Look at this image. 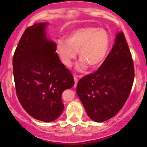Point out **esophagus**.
<instances>
[{
    "label": "esophagus",
    "mask_w": 147,
    "mask_h": 147,
    "mask_svg": "<svg viewBox=\"0 0 147 147\" xmlns=\"http://www.w3.org/2000/svg\"><path fill=\"white\" fill-rule=\"evenodd\" d=\"M81 77L80 76H78V75H74V80H75V87H76L77 84H78V80H79V78H80Z\"/></svg>",
    "instance_id": "1"
}]
</instances>
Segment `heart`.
I'll return each instance as SVG.
<instances>
[{
  "mask_svg": "<svg viewBox=\"0 0 147 147\" xmlns=\"http://www.w3.org/2000/svg\"><path fill=\"white\" fill-rule=\"evenodd\" d=\"M110 37L105 29L88 26L75 30L69 34L67 41L60 39L56 50L63 63L69 67L78 52L80 59L78 69L83 71L88 66L94 69L102 65L107 55Z\"/></svg>",
  "mask_w": 147,
  "mask_h": 147,
  "instance_id": "obj_1",
  "label": "heart"
}]
</instances>
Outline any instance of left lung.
I'll return each instance as SVG.
<instances>
[{"label": "left lung", "mask_w": 147, "mask_h": 147, "mask_svg": "<svg viewBox=\"0 0 147 147\" xmlns=\"http://www.w3.org/2000/svg\"><path fill=\"white\" fill-rule=\"evenodd\" d=\"M134 78L132 56L123 32L97 71L78 81L77 94L87 115L97 122L115 117L131 92Z\"/></svg>", "instance_id": "obj_1"}]
</instances>
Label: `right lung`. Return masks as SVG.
Here are the masks:
<instances>
[{
	"label": "right lung",
	"instance_id": "1",
	"mask_svg": "<svg viewBox=\"0 0 147 147\" xmlns=\"http://www.w3.org/2000/svg\"><path fill=\"white\" fill-rule=\"evenodd\" d=\"M47 23L26 28L15 50L13 71L17 97L34 119L50 122L64 109L62 94L75 84L73 76L60 62L56 44L46 38Z\"/></svg>",
	"mask_w": 147,
	"mask_h": 147
}]
</instances>
